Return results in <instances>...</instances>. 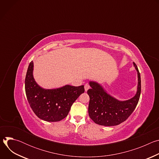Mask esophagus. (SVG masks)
I'll return each mask as SVG.
<instances>
[{
    "label": "esophagus",
    "mask_w": 159,
    "mask_h": 159,
    "mask_svg": "<svg viewBox=\"0 0 159 159\" xmlns=\"http://www.w3.org/2000/svg\"><path fill=\"white\" fill-rule=\"evenodd\" d=\"M84 88H85V90L87 92V90L90 89V86H89V84H85V86H84Z\"/></svg>",
    "instance_id": "obj_1"
}]
</instances>
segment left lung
<instances>
[{
  "instance_id": "left-lung-1",
  "label": "left lung",
  "mask_w": 159,
  "mask_h": 159,
  "mask_svg": "<svg viewBox=\"0 0 159 159\" xmlns=\"http://www.w3.org/2000/svg\"><path fill=\"white\" fill-rule=\"evenodd\" d=\"M133 65L138 75L137 90L134 96L128 100H118L108 94L99 83L89 82L91 88L87 90L90 98L88 112L95 123L106 126L118 125L126 121L134 110L140 96L141 78L137 65L133 62Z\"/></svg>"
}]
</instances>
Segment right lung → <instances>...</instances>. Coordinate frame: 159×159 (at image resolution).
Masks as SVG:
<instances>
[{
	"label": "right lung",
	"instance_id": "obj_1",
	"mask_svg": "<svg viewBox=\"0 0 159 159\" xmlns=\"http://www.w3.org/2000/svg\"><path fill=\"white\" fill-rule=\"evenodd\" d=\"M33 68L32 61L29 65L25 79L26 94L32 110L44 121H61L69 114L73 103L84 93V86L65 85L57 89H44L35 81Z\"/></svg>",
	"mask_w": 159,
	"mask_h": 159
}]
</instances>
